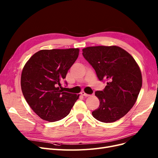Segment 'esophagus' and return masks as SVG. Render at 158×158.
Segmentation results:
<instances>
[{
  "label": "esophagus",
  "instance_id": "esophagus-1",
  "mask_svg": "<svg viewBox=\"0 0 158 158\" xmlns=\"http://www.w3.org/2000/svg\"><path fill=\"white\" fill-rule=\"evenodd\" d=\"M81 94H82V95H84V97H88V96H89L90 95H89V94H87L86 93H85L84 92H81Z\"/></svg>",
  "mask_w": 158,
  "mask_h": 158
}]
</instances>
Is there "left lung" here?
Here are the masks:
<instances>
[{
  "mask_svg": "<svg viewBox=\"0 0 158 158\" xmlns=\"http://www.w3.org/2000/svg\"><path fill=\"white\" fill-rule=\"evenodd\" d=\"M82 51L98 79L107 82L102 91L95 92L100 103L92 115L106 123L118 120L130 111L140 93L142 79L139 66L128 52L117 46L88 47Z\"/></svg>",
  "mask_w": 158,
  "mask_h": 158,
  "instance_id": "8db88e82",
  "label": "left lung"
}]
</instances>
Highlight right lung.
<instances>
[{
	"label": "right lung",
	"mask_w": 158,
	"mask_h": 158,
	"mask_svg": "<svg viewBox=\"0 0 158 158\" xmlns=\"http://www.w3.org/2000/svg\"><path fill=\"white\" fill-rule=\"evenodd\" d=\"M78 55L79 49L41 50L23 67V95L33 111L44 120L55 122L63 119L78 99L79 95L64 92L60 84Z\"/></svg>",
	"instance_id": "obj_1"
}]
</instances>
